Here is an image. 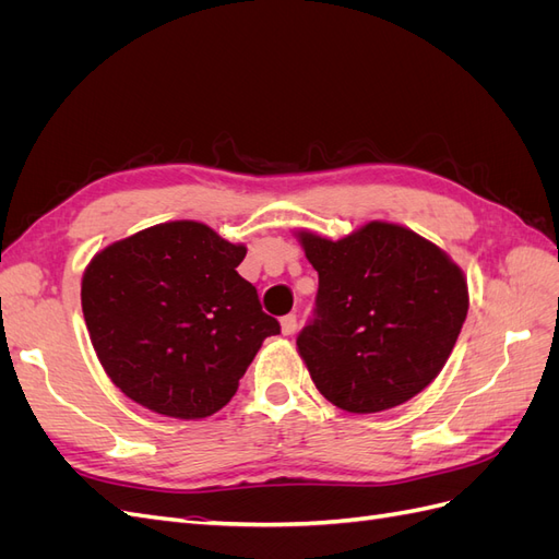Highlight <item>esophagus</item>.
<instances>
[{"label":"esophagus","instance_id":"34e87169","mask_svg":"<svg viewBox=\"0 0 559 559\" xmlns=\"http://www.w3.org/2000/svg\"><path fill=\"white\" fill-rule=\"evenodd\" d=\"M280 326L284 335H292L296 331V314H286L280 319Z\"/></svg>","mask_w":559,"mask_h":559}]
</instances>
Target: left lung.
Segmentation results:
<instances>
[{"instance_id":"obj_1","label":"left lung","mask_w":559,"mask_h":559,"mask_svg":"<svg viewBox=\"0 0 559 559\" xmlns=\"http://www.w3.org/2000/svg\"><path fill=\"white\" fill-rule=\"evenodd\" d=\"M294 235L319 275L317 319L296 341L319 394L366 415L427 389L468 312V284L450 253L389 222L341 240L306 228Z\"/></svg>"}]
</instances>
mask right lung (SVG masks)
<instances>
[{"label":"right lung","instance_id":"right-lung-1","mask_svg":"<svg viewBox=\"0 0 559 559\" xmlns=\"http://www.w3.org/2000/svg\"><path fill=\"white\" fill-rule=\"evenodd\" d=\"M247 247L191 218L99 249L81 308L109 380L146 411L205 419L238 392L275 317L238 275Z\"/></svg>","mask_w":559,"mask_h":559}]
</instances>
